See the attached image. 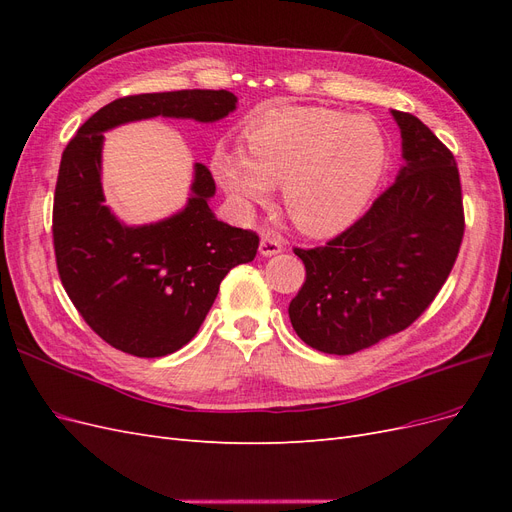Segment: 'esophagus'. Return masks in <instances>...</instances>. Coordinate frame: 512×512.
I'll return each instance as SVG.
<instances>
[{"instance_id":"1","label":"esophagus","mask_w":512,"mask_h":512,"mask_svg":"<svg viewBox=\"0 0 512 512\" xmlns=\"http://www.w3.org/2000/svg\"><path fill=\"white\" fill-rule=\"evenodd\" d=\"M282 250H284V239L282 237L271 235V232H267V235H262L260 247H258V252L262 256H275V254H280Z\"/></svg>"}]
</instances>
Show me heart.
<instances>
[{
    "label": "heart",
    "mask_w": 512,
    "mask_h": 512,
    "mask_svg": "<svg viewBox=\"0 0 512 512\" xmlns=\"http://www.w3.org/2000/svg\"><path fill=\"white\" fill-rule=\"evenodd\" d=\"M386 166L378 123L322 106L269 115L247 132L245 151L218 147L213 177L241 213L284 188L288 218L307 235H331L359 218Z\"/></svg>",
    "instance_id": "obj_1"
}]
</instances>
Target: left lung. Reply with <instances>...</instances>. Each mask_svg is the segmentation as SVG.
<instances>
[{
	"label": "left lung",
	"mask_w": 512,
	"mask_h": 512,
	"mask_svg": "<svg viewBox=\"0 0 512 512\" xmlns=\"http://www.w3.org/2000/svg\"><path fill=\"white\" fill-rule=\"evenodd\" d=\"M391 113L404 156L395 183L327 245L294 247L305 282L288 307L292 329L327 354L408 329L444 286L466 228L453 153L418 117Z\"/></svg>",
	"instance_id": "8db88e82"
}]
</instances>
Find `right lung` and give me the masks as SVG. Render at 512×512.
<instances>
[{
  "label": "right lung",
  "instance_id": "obj_1",
  "mask_svg": "<svg viewBox=\"0 0 512 512\" xmlns=\"http://www.w3.org/2000/svg\"><path fill=\"white\" fill-rule=\"evenodd\" d=\"M235 108L226 89L126 96L91 115L64 149L53 203L57 271L83 320L121 352L156 359L188 344L226 273L254 260L258 235L215 218L205 164H194L185 209L156 224H121L104 205L102 132L158 115L213 123Z\"/></svg>",
  "mask_w": 512,
  "mask_h": 512
}]
</instances>
